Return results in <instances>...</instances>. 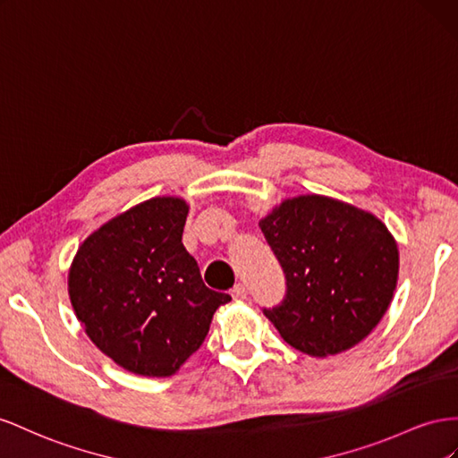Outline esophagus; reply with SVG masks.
Masks as SVG:
<instances>
[{"label":"esophagus","mask_w":458,"mask_h":458,"mask_svg":"<svg viewBox=\"0 0 458 458\" xmlns=\"http://www.w3.org/2000/svg\"><path fill=\"white\" fill-rule=\"evenodd\" d=\"M232 297L236 299V301H243V299L247 297V290H245V285H243V284L233 285V290H232Z\"/></svg>","instance_id":"obj_1"}]
</instances>
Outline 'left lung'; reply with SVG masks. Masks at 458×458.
Listing matches in <instances>:
<instances>
[{
  "mask_svg": "<svg viewBox=\"0 0 458 458\" xmlns=\"http://www.w3.org/2000/svg\"><path fill=\"white\" fill-rule=\"evenodd\" d=\"M285 276L267 318L297 351L335 355L382 320L399 274L397 243L374 215L324 195L284 201L259 222Z\"/></svg>",
  "mask_w": 458,
  "mask_h": 458,
  "instance_id": "8db88e82",
  "label": "left lung"
}]
</instances>
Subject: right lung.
I'll use <instances>...</instances> for the list:
<instances>
[{"mask_svg":"<svg viewBox=\"0 0 458 458\" xmlns=\"http://www.w3.org/2000/svg\"><path fill=\"white\" fill-rule=\"evenodd\" d=\"M186 216L184 199L143 201L91 233L69 272L71 301L91 342L140 376H173L232 299L203 284L182 243Z\"/></svg>","mask_w":458,"mask_h":458,"instance_id":"right-lung-1","label":"right lung"}]
</instances>
